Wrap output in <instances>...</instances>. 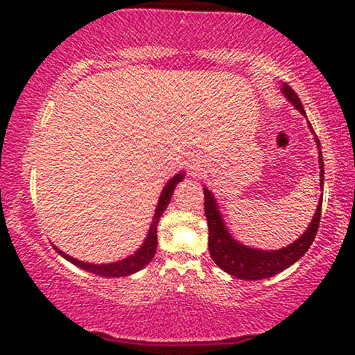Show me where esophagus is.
Instances as JSON below:
<instances>
[{
	"instance_id": "1",
	"label": "esophagus",
	"mask_w": 355,
	"mask_h": 355,
	"mask_svg": "<svg viewBox=\"0 0 355 355\" xmlns=\"http://www.w3.org/2000/svg\"><path fill=\"white\" fill-rule=\"evenodd\" d=\"M197 172H198V168L195 165H190V173L191 175H197Z\"/></svg>"
}]
</instances>
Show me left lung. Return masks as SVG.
Listing matches in <instances>:
<instances>
[{"instance_id":"1","label":"left lung","mask_w":355,"mask_h":355,"mask_svg":"<svg viewBox=\"0 0 355 355\" xmlns=\"http://www.w3.org/2000/svg\"><path fill=\"white\" fill-rule=\"evenodd\" d=\"M284 95L287 96V100L291 101L294 107L299 110L302 115H305L302 101H300L297 93L288 87L287 83L282 85ZM311 126V123H309ZM312 130V126H311ZM313 132V130H312ZM317 148H319V165H320V189L324 185V160H322V152H320V141L317 140ZM203 195H205V217L207 223H209V250L211 259L217 266L225 270L227 274L237 277L242 280H260V279H268V277L277 275L279 272L285 270L287 267H291L292 263H295L297 260L302 257L305 252L309 250V247L312 245L313 239H315L317 229H319L320 222V211H322V198H319V205H317L315 215H313L311 225L307 227V230L304 232V235L300 239H297L294 243H291L288 247L280 248V250H257V248H248L242 243L235 242L230 237V234L227 232L225 225L222 222V215L217 209V203H215L214 195L210 193L209 189H203Z\"/></svg>"}]
</instances>
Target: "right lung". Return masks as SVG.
<instances>
[{
  "mask_svg": "<svg viewBox=\"0 0 355 355\" xmlns=\"http://www.w3.org/2000/svg\"><path fill=\"white\" fill-rule=\"evenodd\" d=\"M182 178H183V173H177L172 178V180H170L165 185V189L160 195V200H158L157 210H155L153 223H152V227H150L148 235H146L145 243L140 248H138L135 254L130 255L128 259H123V260H120V262H113V263H103V266H93V263L81 262V260H76L70 255L63 254L60 248H56V252H58L60 255H63L67 260H70L71 263H75V266L83 268V270H88V272H92V274H96V275H101V277H125V275L135 274V272L140 270V268L148 266L150 260L153 259L155 252H157V243H158L157 242V225H158V220H160L162 214H164L166 205L170 203V198H172L175 187H177L178 182H182Z\"/></svg>",
  "mask_w": 355,
  "mask_h": 355,
  "instance_id": "right-lung-1",
  "label": "right lung"
}]
</instances>
